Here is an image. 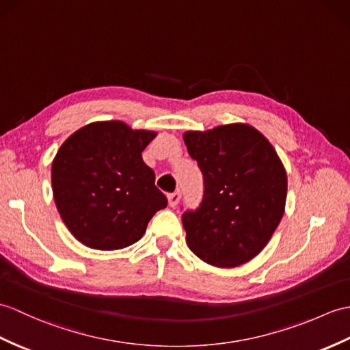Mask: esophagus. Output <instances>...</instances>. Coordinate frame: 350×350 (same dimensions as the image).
<instances>
[{
    "label": "esophagus",
    "instance_id": "esophagus-1",
    "mask_svg": "<svg viewBox=\"0 0 350 350\" xmlns=\"http://www.w3.org/2000/svg\"><path fill=\"white\" fill-rule=\"evenodd\" d=\"M180 192L178 191H176V192H173V193H168V204H170V207H176L177 204H178V201H180Z\"/></svg>",
    "mask_w": 350,
    "mask_h": 350
}]
</instances>
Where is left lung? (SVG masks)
<instances>
[{"label": "left lung", "instance_id": "1", "mask_svg": "<svg viewBox=\"0 0 350 350\" xmlns=\"http://www.w3.org/2000/svg\"><path fill=\"white\" fill-rule=\"evenodd\" d=\"M183 140L204 177V197L183 213L186 243L217 268L249 262L285 213L286 170L262 133L249 124L186 131Z\"/></svg>", "mask_w": 350, "mask_h": 350}]
</instances>
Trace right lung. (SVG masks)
I'll return each mask as SVG.
<instances>
[{"mask_svg": "<svg viewBox=\"0 0 350 350\" xmlns=\"http://www.w3.org/2000/svg\"><path fill=\"white\" fill-rule=\"evenodd\" d=\"M157 131L122 120L92 122L72 133L52 161L56 208L82 245L118 250L143 237L167 198L142 152Z\"/></svg>", "mask_w": 350, "mask_h": 350, "instance_id": "add662e5", "label": "right lung"}]
</instances>
